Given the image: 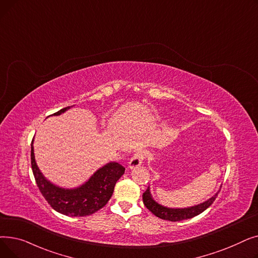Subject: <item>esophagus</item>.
Segmentation results:
<instances>
[{"mask_svg":"<svg viewBox=\"0 0 258 258\" xmlns=\"http://www.w3.org/2000/svg\"><path fill=\"white\" fill-rule=\"evenodd\" d=\"M144 158H145V152H143V151L137 152L131 158V160L128 162V168L133 169V168H136V167L140 166L142 164V161L144 160Z\"/></svg>","mask_w":258,"mask_h":258,"instance_id":"1","label":"esophagus"}]
</instances>
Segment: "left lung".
I'll list each match as a JSON object with an SVG mask.
<instances>
[{
  "mask_svg": "<svg viewBox=\"0 0 258 258\" xmlns=\"http://www.w3.org/2000/svg\"><path fill=\"white\" fill-rule=\"evenodd\" d=\"M220 191V190H219ZM219 191L215 195H213L211 198L206 200L205 202L200 203L198 205L190 206V207H184V208H171L167 206H163L159 204V203L153 198L151 194V187L148 186L146 189V191L143 194L142 199L145 207L153 212L158 218L165 220V221H170V222H180L183 220H188L195 218V216L199 215L203 211H205L212 203L214 202L216 196H218Z\"/></svg>",
  "mask_w": 258,
  "mask_h": 258,
  "instance_id": "1",
  "label": "left lung"
}]
</instances>
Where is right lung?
<instances>
[{"label": "right lung", "mask_w": 258, "mask_h": 258, "mask_svg": "<svg viewBox=\"0 0 258 258\" xmlns=\"http://www.w3.org/2000/svg\"><path fill=\"white\" fill-rule=\"evenodd\" d=\"M73 105L61 108L52 116H59ZM31 167L39 191L50 206L59 213L69 216H87L105 206L111 199L116 182L124 173L125 168L117 162H108L95 171L81 185L66 188L49 181L39 170L34 156L33 140L31 143Z\"/></svg>", "instance_id": "right-lung-1"}]
</instances>
